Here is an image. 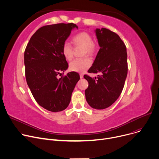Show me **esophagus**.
Listing matches in <instances>:
<instances>
[{"instance_id":"34e87169","label":"esophagus","mask_w":159,"mask_h":159,"mask_svg":"<svg viewBox=\"0 0 159 159\" xmlns=\"http://www.w3.org/2000/svg\"><path fill=\"white\" fill-rule=\"evenodd\" d=\"M83 77H84L83 74H82V73H80V79H82Z\"/></svg>"}]
</instances>
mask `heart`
Segmentation results:
<instances>
[{"label": "heart", "instance_id": "heart-1", "mask_svg": "<svg viewBox=\"0 0 159 159\" xmlns=\"http://www.w3.org/2000/svg\"><path fill=\"white\" fill-rule=\"evenodd\" d=\"M71 42L75 48L83 47L84 56H93L96 46L93 42L91 35L87 32H80L71 38ZM62 54L67 61H71L73 57V48L68 43H65L62 47ZM91 65V61L88 57L74 60L70 62L69 68L72 71L83 73Z\"/></svg>", "mask_w": 159, "mask_h": 159}]
</instances>
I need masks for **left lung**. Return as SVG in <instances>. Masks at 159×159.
I'll return each mask as SVG.
<instances>
[{"instance_id":"8db88e82","label":"left lung","mask_w":159,"mask_h":159,"mask_svg":"<svg viewBox=\"0 0 159 159\" xmlns=\"http://www.w3.org/2000/svg\"><path fill=\"white\" fill-rule=\"evenodd\" d=\"M100 47L89 73H101L98 77L85 75L89 83L86 99L95 109H104L115 102L121 94L127 76V53L120 37L109 29L95 30Z\"/></svg>"}]
</instances>
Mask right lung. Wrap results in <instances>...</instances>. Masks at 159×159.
<instances>
[{
  "instance_id": "1",
  "label": "right lung",
  "mask_w": 159,
  "mask_h": 159,
  "mask_svg": "<svg viewBox=\"0 0 159 159\" xmlns=\"http://www.w3.org/2000/svg\"><path fill=\"white\" fill-rule=\"evenodd\" d=\"M74 28L78 27L73 23L42 27L32 36L25 50L27 85L37 103L51 112L67 108L80 79L75 71L58 78L61 72L68 68L62 47Z\"/></svg>"
}]
</instances>
